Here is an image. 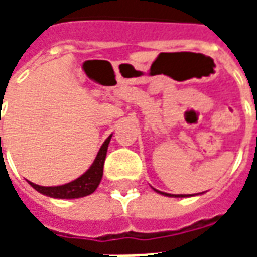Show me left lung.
I'll list each match as a JSON object with an SVG mask.
<instances>
[{
	"label": "left lung",
	"mask_w": 257,
	"mask_h": 257,
	"mask_svg": "<svg viewBox=\"0 0 257 257\" xmlns=\"http://www.w3.org/2000/svg\"><path fill=\"white\" fill-rule=\"evenodd\" d=\"M156 193H160L162 195H167V197H175V198H184V197H193L191 194H168V193H162V191H158V190L153 189Z\"/></svg>",
	"instance_id": "1"
}]
</instances>
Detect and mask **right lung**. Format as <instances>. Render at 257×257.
<instances>
[{
	"label": "right lung",
	"mask_w": 257,
	"mask_h": 257,
	"mask_svg": "<svg viewBox=\"0 0 257 257\" xmlns=\"http://www.w3.org/2000/svg\"><path fill=\"white\" fill-rule=\"evenodd\" d=\"M110 135L104 143L101 145L100 150L96 156L95 161L90 165L89 169L81 175L78 179H75L70 183L62 184V186H53V187H45V186H38L36 183H30L33 189H36L38 193L44 194L47 197H52V198L59 199H74L81 198V197H86L97 189V186L100 184L101 176H103V167H104V160H106L107 149H108V143L111 140ZM1 139V138H0Z\"/></svg>",
	"instance_id": "add662e5"
}]
</instances>
